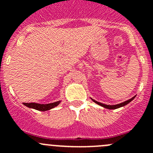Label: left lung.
Returning a JSON list of instances; mask_svg holds the SVG:
<instances>
[{"instance_id":"1","label":"left lung","mask_w":153,"mask_h":153,"mask_svg":"<svg viewBox=\"0 0 153 153\" xmlns=\"http://www.w3.org/2000/svg\"><path fill=\"white\" fill-rule=\"evenodd\" d=\"M135 97H136V96L132 97V98H131L130 100H126L125 101V102H121V103L120 104H117V105H106V104H103V103H101V102H97V100H93V99H91V100L93 101V102H96V103L98 104V105H100V106H102V107L106 108V109H117V108H120V107H122V106H126V104L129 103V102H130L131 101L135 98Z\"/></svg>"}]
</instances>
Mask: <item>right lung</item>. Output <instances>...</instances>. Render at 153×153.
<instances>
[{
	"mask_svg": "<svg viewBox=\"0 0 153 153\" xmlns=\"http://www.w3.org/2000/svg\"><path fill=\"white\" fill-rule=\"evenodd\" d=\"M60 101H57V102H52V103H48V104H40L36 103V102H24V106H27V107L31 108V109H34L39 111H47L49 109H53V108L56 107L60 104Z\"/></svg>",
	"mask_w": 153,
	"mask_h": 153,
	"instance_id": "right-lung-1",
	"label": "right lung"
}]
</instances>
